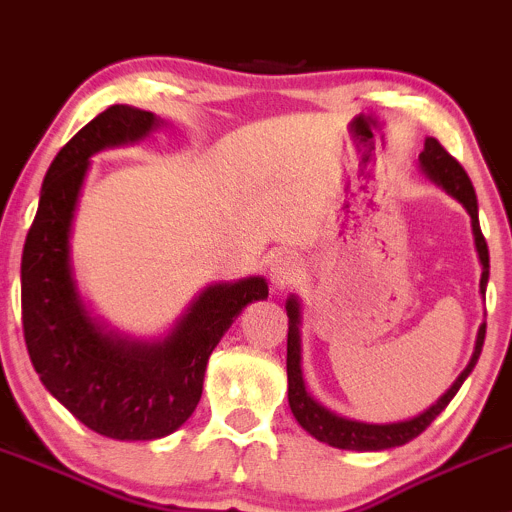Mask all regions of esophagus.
<instances>
[{
	"label": "esophagus",
	"mask_w": 512,
	"mask_h": 512,
	"mask_svg": "<svg viewBox=\"0 0 512 512\" xmlns=\"http://www.w3.org/2000/svg\"><path fill=\"white\" fill-rule=\"evenodd\" d=\"M300 275H302V262L292 255L277 257L270 267V282L275 290H287L290 285H295V280Z\"/></svg>",
	"instance_id": "esophagus-1"
}]
</instances>
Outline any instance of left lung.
<instances>
[{
	"instance_id": "left-lung-1",
	"label": "left lung",
	"mask_w": 512,
	"mask_h": 512,
	"mask_svg": "<svg viewBox=\"0 0 512 512\" xmlns=\"http://www.w3.org/2000/svg\"><path fill=\"white\" fill-rule=\"evenodd\" d=\"M420 172L428 177L430 182L440 187V190L448 192L453 200H458L465 207V212L470 215V227H473V240H475V252H478V260L483 272H480V295L485 300V287H488L490 277V255L488 245H485V237L480 232V220H478V197H475L473 182L465 175L463 167L458 165L455 157H450L443 150L435 137L425 140L423 152L418 157ZM287 310V403H290L292 415H295L297 423L307 430L315 440L320 443L332 445V448L340 450H357V453H372V450H388L398 448V445L410 443L413 438H418L445 408H448L450 400L455 398V393L460 390V385L465 382V377L473 372L475 362H478L480 350H483L485 342V322L480 325L478 337H475V350L470 355V362L465 365V370L460 372L458 380L430 405L428 410H423L420 415L408 420H398V423H362V420H350L342 418V415L332 413L325 405L317 403L310 393H307L305 375H302V305L295 295L287 297L285 302Z\"/></svg>"
}]
</instances>
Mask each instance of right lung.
Instances as JSON below:
<instances>
[{"instance_id":"obj_1","label":"right lung","mask_w":512,"mask_h":512,"mask_svg":"<svg viewBox=\"0 0 512 512\" xmlns=\"http://www.w3.org/2000/svg\"><path fill=\"white\" fill-rule=\"evenodd\" d=\"M162 124L130 104H112L84 124L44 175L22 252V325L34 370L79 423L112 440L175 433L200 403L217 342L252 300L270 292L260 275L207 285L152 340L112 330L87 307L74 277L72 225L92 157L137 145Z\"/></svg>"}]
</instances>
